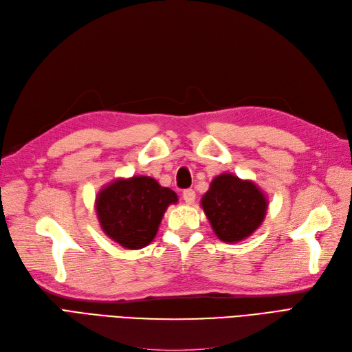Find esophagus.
<instances>
[{
  "label": "esophagus",
  "instance_id": "obj_1",
  "mask_svg": "<svg viewBox=\"0 0 352 352\" xmlns=\"http://www.w3.org/2000/svg\"><path fill=\"white\" fill-rule=\"evenodd\" d=\"M183 199L187 204H191L194 203V200H196V191L191 190V188H187L183 191Z\"/></svg>",
  "mask_w": 352,
  "mask_h": 352
}]
</instances>
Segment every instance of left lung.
Wrapping results in <instances>:
<instances>
[{"mask_svg": "<svg viewBox=\"0 0 352 352\" xmlns=\"http://www.w3.org/2000/svg\"><path fill=\"white\" fill-rule=\"evenodd\" d=\"M201 206L219 239L238 242L248 238L261 225L267 200L250 181L222 174L213 179L201 199Z\"/></svg>", "mask_w": 352, "mask_h": 352, "instance_id": "1", "label": "left lung"}]
</instances>
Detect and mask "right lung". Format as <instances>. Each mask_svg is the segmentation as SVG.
I'll use <instances>...</instances> for the list:
<instances>
[{
    "instance_id": "add662e5",
    "label": "right lung",
    "mask_w": 352,
    "mask_h": 352,
    "mask_svg": "<svg viewBox=\"0 0 352 352\" xmlns=\"http://www.w3.org/2000/svg\"><path fill=\"white\" fill-rule=\"evenodd\" d=\"M177 194L151 177L117 179L97 197L102 230L129 250L146 246L158 232L161 219Z\"/></svg>"
}]
</instances>
